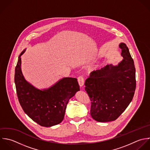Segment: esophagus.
I'll return each instance as SVG.
<instances>
[{"label":"esophagus","mask_w":150,"mask_h":150,"mask_svg":"<svg viewBox=\"0 0 150 150\" xmlns=\"http://www.w3.org/2000/svg\"><path fill=\"white\" fill-rule=\"evenodd\" d=\"M78 83H79V85L81 87L83 86V85H84V79L82 76H80L78 78Z\"/></svg>","instance_id":"1"}]
</instances>
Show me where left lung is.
<instances>
[{"label": "left lung", "mask_w": 150, "mask_h": 150, "mask_svg": "<svg viewBox=\"0 0 150 150\" xmlns=\"http://www.w3.org/2000/svg\"><path fill=\"white\" fill-rule=\"evenodd\" d=\"M123 60L91 72L85 91L91 101V115L99 122L116 120L132 102L136 90V69L127 45L121 42Z\"/></svg>", "instance_id": "left-lung-1"}]
</instances>
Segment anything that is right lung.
I'll list each match as a JSON object with an SVG mask.
<instances>
[{
	"instance_id": "obj_1",
	"label": "right lung",
	"mask_w": 150,
	"mask_h": 150,
	"mask_svg": "<svg viewBox=\"0 0 150 150\" xmlns=\"http://www.w3.org/2000/svg\"><path fill=\"white\" fill-rule=\"evenodd\" d=\"M15 68L14 83L19 103L25 113L43 127L59 124L64 119L69 100L79 91L76 78H63L47 89H39L24 78L21 71V56Z\"/></svg>"
}]
</instances>
